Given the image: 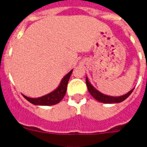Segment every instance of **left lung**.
Instances as JSON below:
<instances>
[{
    "label": "left lung",
    "instance_id": "obj_1",
    "mask_svg": "<svg viewBox=\"0 0 147 147\" xmlns=\"http://www.w3.org/2000/svg\"><path fill=\"white\" fill-rule=\"evenodd\" d=\"M86 86H87V89H88V91L90 94V95L92 96L93 98L98 101L100 102H102V103H109V104H111V103H119V102H121L124 101L127 98H128V96L132 93L133 88L131 90H130L129 92L127 93L126 94H124L123 96H120V97H113V96H108L105 95V94H103L101 92H99L98 90L94 87V86L90 84V83L89 82V80L87 79V77H86Z\"/></svg>",
    "mask_w": 147,
    "mask_h": 147
}]
</instances>
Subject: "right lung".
Returning a JSON list of instances; mask_svg holds the SVG:
<instances>
[{
    "label": "right lung",
    "instance_id": "right-lung-1",
    "mask_svg": "<svg viewBox=\"0 0 147 147\" xmlns=\"http://www.w3.org/2000/svg\"><path fill=\"white\" fill-rule=\"evenodd\" d=\"M71 72H72V70L70 71L62 79L60 85L57 89L53 90V92L46 94V95L42 96V97H40V98H28V97L25 95L23 96L27 99L28 102H30V103H32V104L35 105H56V104H57L58 102H61L64 97V95H65V94H66L67 83H68V80L70 79Z\"/></svg>",
    "mask_w": 147,
    "mask_h": 147
}]
</instances>
